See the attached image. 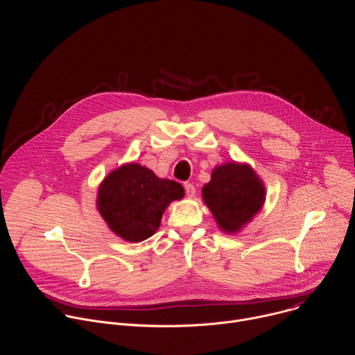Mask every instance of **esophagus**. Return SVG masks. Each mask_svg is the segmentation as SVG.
I'll return each mask as SVG.
<instances>
[{"label": "esophagus", "mask_w": 355, "mask_h": 355, "mask_svg": "<svg viewBox=\"0 0 355 355\" xmlns=\"http://www.w3.org/2000/svg\"><path fill=\"white\" fill-rule=\"evenodd\" d=\"M184 187H185L187 195H188L189 198H193V196H195V187H193L191 182H185Z\"/></svg>", "instance_id": "obj_1"}]
</instances>
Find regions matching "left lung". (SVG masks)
<instances>
[{"label":"left lung","instance_id":"left-lung-1","mask_svg":"<svg viewBox=\"0 0 355 355\" xmlns=\"http://www.w3.org/2000/svg\"><path fill=\"white\" fill-rule=\"evenodd\" d=\"M266 185L247 163L229 162L216 166L211 181L202 187V199L218 227L226 234L241 232L263 209Z\"/></svg>","mask_w":355,"mask_h":355}]
</instances>
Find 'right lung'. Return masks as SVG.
<instances>
[{"mask_svg": "<svg viewBox=\"0 0 355 355\" xmlns=\"http://www.w3.org/2000/svg\"><path fill=\"white\" fill-rule=\"evenodd\" d=\"M181 184L159 178L139 163H126L111 171L98 187L96 209L121 239L139 243L153 236L173 200L184 198Z\"/></svg>", "mask_w": 355, "mask_h": 355, "instance_id": "1", "label": "right lung"}]
</instances>
